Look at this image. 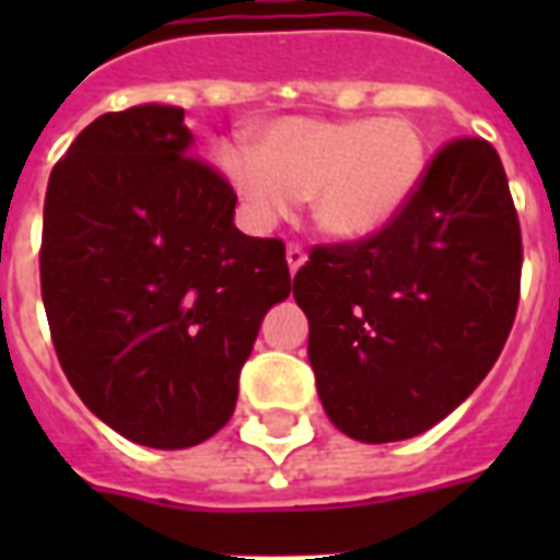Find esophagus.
<instances>
[{"mask_svg":"<svg viewBox=\"0 0 560 560\" xmlns=\"http://www.w3.org/2000/svg\"><path fill=\"white\" fill-rule=\"evenodd\" d=\"M305 249H302V244H296V241H293V244H288V267H290V272H296L299 267H302V264H305Z\"/></svg>","mask_w":560,"mask_h":560,"instance_id":"obj_1","label":"esophagus"}]
</instances>
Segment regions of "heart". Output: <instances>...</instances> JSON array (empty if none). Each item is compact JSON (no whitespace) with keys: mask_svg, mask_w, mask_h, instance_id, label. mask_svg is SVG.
<instances>
[{"mask_svg":"<svg viewBox=\"0 0 560 560\" xmlns=\"http://www.w3.org/2000/svg\"><path fill=\"white\" fill-rule=\"evenodd\" d=\"M255 155L220 151V168L249 218L270 226L293 200H307L316 226L340 241L381 232L427 171L424 136L407 118H284L258 133Z\"/></svg>","mask_w":560,"mask_h":560,"instance_id":"b5f03b06","label":"heart"}]
</instances>
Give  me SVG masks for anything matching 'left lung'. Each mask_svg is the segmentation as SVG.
I'll use <instances>...</instances> for the list:
<instances>
[{
  "label": "left lung",
  "instance_id": "left-lung-1",
  "mask_svg": "<svg viewBox=\"0 0 560 560\" xmlns=\"http://www.w3.org/2000/svg\"><path fill=\"white\" fill-rule=\"evenodd\" d=\"M523 241L494 144L459 136L381 232L316 244L293 279L316 392L337 430L400 442L451 416L500 358Z\"/></svg>",
  "mask_w": 560,
  "mask_h": 560
}]
</instances>
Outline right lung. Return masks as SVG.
<instances>
[{"label": "right lung", "instance_id": "add662e5", "mask_svg": "<svg viewBox=\"0 0 560 560\" xmlns=\"http://www.w3.org/2000/svg\"><path fill=\"white\" fill-rule=\"evenodd\" d=\"M183 109L104 113L51 168L39 290L78 398L144 447L206 442L235 412L258 325L288 299L279 237L235 229L237 194L194 156Z\"/></svg>", "mask_w": 560, "mask_h": 560}]
</instances>
